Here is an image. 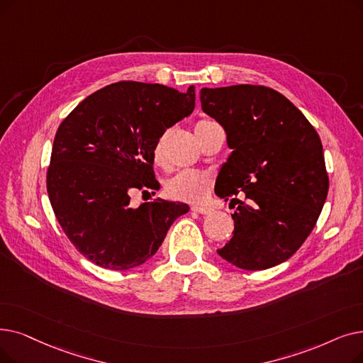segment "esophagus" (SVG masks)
Listing matches in <instances>:
<instances>
[{
    "instance_id": "1",
    "label": "esophagus",
    "mask_w": 363,
    "mask_h": 363,
    "mask_svg": "<svg viewBox=\"0 0 363 363\" xmlns=\"http://www.w3.org/2000/svg\"><path fill=\"white\" fill-rule=\"evenodd\" d=\"M191 211L196 212V213H200V215H209V213H212L211 208H203V206H193Z\"/></svg>"
}]
</instances>
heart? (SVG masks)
<instances>
[{"label":"heart","mask_w":363,"mask_h":363,"mask_svg":"<svg viewBox=\"0 0 363 363\" xmlns=\"http://www.w3.org/2000/svg\"><path fill=\"white\" fill-rule=\"evenodd\" d=\"M211 123L209 120L200 121L196 129L201 128L203 124ZM152 159L157 166L164 164V152H163V138L155 144L152 151ZM212 177L206 172H197V170H182L177 175H173L170 179L166 181L164 191L167 197L177 200L199 204L206 200L212 190Z\"/></svg>","instance_id":"b5f03b06"}]
</instances>
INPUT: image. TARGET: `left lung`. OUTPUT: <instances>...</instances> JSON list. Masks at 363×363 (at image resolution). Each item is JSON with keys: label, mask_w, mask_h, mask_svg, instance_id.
I'll return each mask as SVG.
<instances>
[{"label": "left lung", "mask_w": 363, "mask_h": 363, "mask_svg": "<svg viewBox=\"0 0 363 363\" xmlns=\"http://www.w3.org/2000/svg\"><path fill=\"white\" fill-rule=\"evenodd\" d=\"M200 101L203 111L223 125L233 150L215 193L235 208L234 231L218 254L249 272L281 264L306 242L328 196L320 138L270 87H204Z\"/></svg>", "instance_id": "left-lung-1"}]
</instances>
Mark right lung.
<instances>
[{
  "label": "right lung",
  "mask_w": 363,
  "mask_h": 363,
  "mask_svg": "<svg viewBox=\"0 0 363 363\" xmlns=\"http://www.w3.org/2000/svg\"><path fill=\"white\" fill-rule=\"evenodd\" d=\"M196 89L118 82L91 93L60 123L47 193L75 249L108 270L148 261L188 204L157 199L130 206L135 191L159 190L152 151L166 129L194 109ZM150 194V193H148Z\"/></svg>",
  "instance_id": "obj_1"
}]
</instances>
